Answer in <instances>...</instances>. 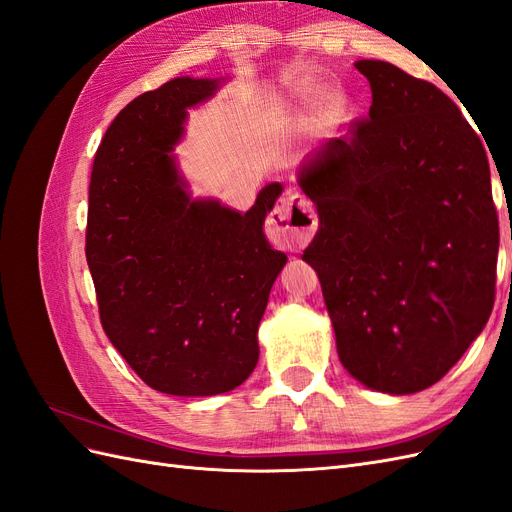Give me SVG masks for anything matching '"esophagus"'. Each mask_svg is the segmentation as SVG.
Instances as JSON below:
<instances>
[{"label":"esophagus","mask_w":512,"mask_h":512,"mask_svg":"<svg viewBox=\"0 0 512 512\" xmlns=\"http://www.w3.org/2000/svg\"><path fill=\"white\" fill-rule=\"evenodd\" d=\"M269 222L290 250H301L314 237L318 215L314 205L301 192H288L280 205L271 211Z\"/></svg>","instance_id":"obj_1"}]
</instances>
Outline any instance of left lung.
I'll return each mask as SVG.
<instances>
[{
    "label": "left lung",
    "mask_w": 512,
    "mask_h": 512,
    "mask_svg": "<svg viewBox=\"0 0 512 512\" xmlns=\"http://www.w3.org/2000/svg\"><path fill=\"white\" fill-rule=\"evenodd\" d=\"M369 117L299 168L320 228V277L339 361L367 389L410 395L446 376L485 329L500 228L487 151L444 91L356 61Z\"/></svg>",
    "instance_id": "1"
}]
</instances>
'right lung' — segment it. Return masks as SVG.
<instances>
[{
	"mask_svg": "<svg viewBox=\"0 0 512 512\" xmlns=\"http://www.w3.org/2000/svg\"><path fill=\"white\" fill-rule=\"evenodd\" d=\"M224 79L179 76L134 98L96 151L85 254L104 333L138 378L179 397L237 389L286 254L262 224L282 183L239 213L192 198L175 162L188 108Z\"/></svg>",
	"mask_w": 512,
	"mask_h": 512,
	"instance_id": "add662e5",
	"label": "right lung"
}]
</instances>
